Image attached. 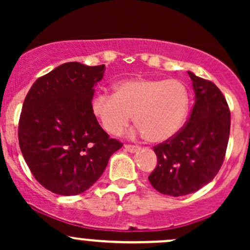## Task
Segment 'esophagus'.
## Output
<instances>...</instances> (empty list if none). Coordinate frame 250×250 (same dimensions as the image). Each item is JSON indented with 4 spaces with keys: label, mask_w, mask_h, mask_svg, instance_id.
Segmentation results:
<instances>
[{
    "label": "esophagus",
    "mask_w": 250,
    "mask_h": 250,
    "mask_svg": "<svg viewBox=\"0 0 250 250\" xmlns=\"http://www.w3.org/2000/svg\"><path fill=\"white\" fill-rule=\"evenodd\" d=\"M125 149L129 153H136L137 150H140V147L137 146H133V145H125Z\"/></svg>",
    "instance_id": "obj_1"
}]
</instances>
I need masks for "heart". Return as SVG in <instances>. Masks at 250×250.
Returning a JSON list of instances; mask_svg holds the SVG:
<instances>
[{
  "label": "heart",
  "instance_id": "obj_1",
  "mask_svg": "<svg viewBox=\"0 0 250 250\" xmlns=\"http://www.w3.org/2000/svg\"><path fill=\"white\" fill-rule=\"evenodd\" d=\"M113 94L94 97L91 111L103 130L120 135L134 114L139 131L151 142H165L177 134L187 116V87L176 79L134 77L117 82Z\"/></svg>",
  "mask_w": 250,
  "mask_h": 250
}]
</instances>
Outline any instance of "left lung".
<instances>
[{
  "label": "left lung",
  "instance_id": "obj_1",
  "mask_svg": "<svg viewBox=\"0 0 250 250\" xmlns=\"http://www.w3.org/2000/svg\"><path fill=\"white\" fill-rule=\"evenodd\" d=\"M195 103L185 127L155 146L157 165L149 182L161 194L183 196L208 185L219 173L230 133V111L213 82L188 71Z\"/></svg>",
  "mask_w": 250,
  "mask_h": 250
}]
</instances>
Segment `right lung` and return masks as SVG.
I'll list each match as a JSON object with an SVG mask.
<instances>
[{"label":"right lung","mask_w":250,"mask_h":250,"mask_svg":"<svg viewBox=\"0 0 250 250\" xmlns=\"http://www.w3.org/2000/svg\"><path fill=\"white\" fill-rule=\"evenodd\" d=\"M104 64L68 62L37 79L19 122L24 161L48 190L70 196L89 189L122 143L101 128L91 111L94 87Z\"/></svg>","instance_id":"obj_1"}]
</instances>
